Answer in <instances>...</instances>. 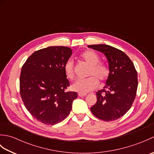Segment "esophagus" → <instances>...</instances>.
Returning a JSON list of instances; mask_svg holds the SVG:
<instances>
[{
    "label": "esophagus",
    "instance_id": "esophagus-1",
    "mask_svg": "<svg viewBox=\"0 0 154 154\" xmlns=\"http://www.w3.org/2000/svg\"><path fill=\"white\" fill-rule=\"evenodd\" d=\"M86 94H85V93H79V94H78V95H79V97H85V96H86Z\"/></svg>",
    "mask_w": 154,
    "mask_h": 154
}]
</instances>
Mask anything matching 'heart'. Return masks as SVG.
<instances>
[{
  "label": "heart",
  "instance_id": "obj_1",
  "mask_svg": "<svg viewBox=\"0 0 154 154\" xmlns=\"http://www.w3.org/2000/svg\"><path fill=\"white\" fill-rule=\"evenodd\" d=\"M81 57L90 65L88 75L91 76L85 79H78L73 84L72 89L81 93H87L94 90L99 85V81L104 82L110 75L109 68L100 61V57L93 50H87L81 55ZM65 74L67 79H73L75 77L73 61L69 59L63 66Z\"/></svg>",
  "mask_w": 154,
  "mask_h": 154
}]
</instances>
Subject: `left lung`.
Listing matches in <instances>:
<instances>
[{
    "label": "left lung",
    "instance_id": "left-lung-1",
    "mask_svg": "<svg viewBox=\"0 0 154 154\" xmlns=\"http://www.w3.org/2000/svg\"><path fill=\"white\" fill-rule=\"evenodd\" d=\"M102 52L109 64L106 85L98 91L97 103L91 111L99 119L112 121L123 116L131 108L136 96L138 75L128 56L119 49L105 44L88 45Z\"/></svg>",
    "mask_w": 154,
    "mask_h": 154
}]
</instances>
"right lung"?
Listing matches in <instances>:
<instances>
[{
    "label": "right lung",
    "mask_w": 154,
    "mask_h": 154,
    "mask_svg": "<svg viewBox=\"0 0 154 154\" xmlns=\"http://www.w3.org/2000/svg\"><path fill=\"white\" fill-rule=\"evenodd\" d=\"M70 48L50 46L34 52L22 67L20 94L25 107L40 122L54 125L70 113L76 92L66 91L69 82L63 66Z\"/></svg>",
    "instance_id": "1"
}]
</instances>
